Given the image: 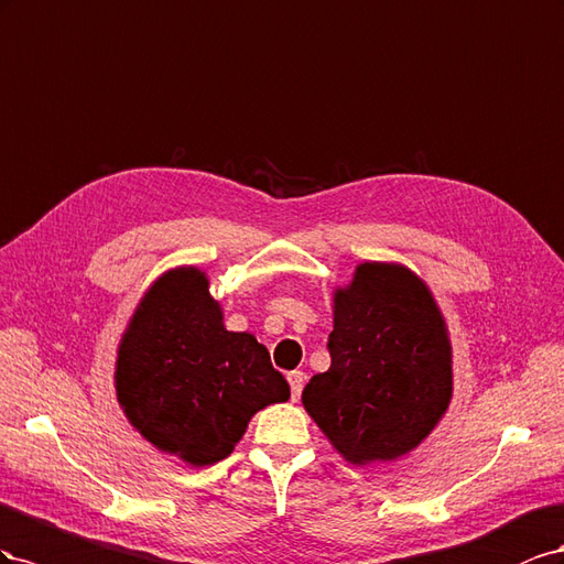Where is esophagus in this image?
<instances>
[{
	"label": "esophagus",
	"mask_w": 564,
	"mask_h": 564,
	"mask_svg": "<svg viewBox=\"0 0 564 564\" xmlns=\"http://www.w3.org/2000/svg\"><path fill=\"white\" fill-rule=\"evenodd\" d=\"M288 382H291V392H293V401L300 399L302 388H304V373L302 371H293L288 373Z\"/></svg>",
	"instance_id": "obj_1"
}]
</instances>
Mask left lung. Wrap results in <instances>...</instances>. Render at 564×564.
<instances>
[{
  "label": "left lung",
  "mask_w": 564,
  "mask_h": 564,
  "mask_svg": "<svg viewBox=\"0 0 564 564\" xmlns=\"http://www.w3.org/2000/svg\"><path fill=\"white\" fill-rule=\"evenodd\" d=\"M330 368L302 392L304 411L351 465L421 446L454 397L452 340L427 283L399 262H361L333 291Z\"/></svg>",
  "instance_id": "obj_1"
}]
</instances>
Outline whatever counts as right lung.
Segmentation results:
<instances>
[{
    "label": "right lung",
    "instance_id": "obj_1",
    "mask_svg": "<svg viewBox=\"0 0 564 564\" xmlns=\"http://www.w3.org/2000/svg\"><path fill=\"white\" fill-rule=\"evenodd\" d=\"M112 378L130 425L191 468L227 458L257 411L291 399L267 347L227 330L210 279L188 264L160 273L143 293Z\"/></svg>",
    "mask_w": 564,
    "mask_h": 564
}]
</instances>
